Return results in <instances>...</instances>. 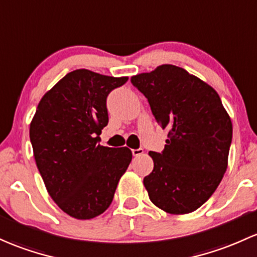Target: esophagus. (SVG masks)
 <instances>
[{
  "instance_id": "1",
  "label": "esophagus",
  "mask_w": 257,
  "mask_h": 257,
  "mask_svg": "<svg viewBox=\"0 0 257 257\" xmlns=\"http://www.w3.org/2000/svg\"><path fill=\"white\" fill-rule=\"evenodd\" d=\"M132 154H133V156H135V157L142 156V155L144 154V150L143 149H133V150H132Z\"/></svg>"
}]
</instances>
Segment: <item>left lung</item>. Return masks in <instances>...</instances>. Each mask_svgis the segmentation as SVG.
Instances as JSON below:
<instances>
[{"mask_svg": "<svg viewBox=\"0 0 257 257\" xmlns=\"http://www.w3.org/2000/svg\"><path fill=\"white\" fill-rule=\"evenodd\" d=\"M152 114L168 129L163 151H150L154 170L144 178L152 204L172 215L195 211L223 178L232 120L212 86L185 69L162 64L132 77Z\"/></svg>", "mask_w": 257, "mask_h": 257, "instance_id": "left-lung-1", "label": "left lung"}]
</instances>
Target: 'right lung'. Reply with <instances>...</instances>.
Returning <instances> with one entry per match:
<instances>
[{
  "label": "right lung",
  "mask_w": 257,
  "mask_h": 257,
  "mask_svg": "<svg viewBox=\"0 0 257 257\" xmlns=\"http://www.w3.org/2000/svg\"><path fill=\"white\" fill-rule=\"evenodd\" d=\"M128 78L87 69L68 73L42 96L30 123L34 157L50 196L77 219L103 213L132 161L128 148L101 146L106 100Z\"/></svg>",
  "instance_id": "add662e5"
}]
</instances>
